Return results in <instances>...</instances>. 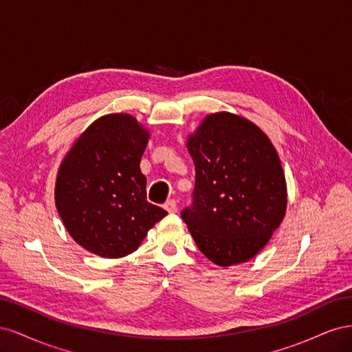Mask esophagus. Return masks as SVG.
Segmentation results:
<instances>
[{"label": "esophagus", "instance_id": "34e87169", "mask_svg": "<svg viewBox=\"0 0 352 352\" xmlns=\"http://www.w3.org/2000/svg\"><path fill=\"white\" fill-rule=\"evenodd\" d=\"M164 208L168 211V212H176L177 211V202L175 199H168L166 204H164Z\"/></svg>", "mask_w": 352, "mask_h": 352}]
</instances>
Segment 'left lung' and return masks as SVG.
Wrapping results in <instances>:
<instances>
[{"mask_svg":"<svg viewBox=\"0 0 352 352\" xmlns=\"http://www.w3.org/2000/svg\"><path fill=\"white\" fill-rule=\"evenodd\" d=\"M195 164L192 204L182 211L197 247L221 267L251 260L286 211V180L258 126L228 111L208 114L188 138Z\"/></svg>","mask_w":352,"mask_h":352,"instance_id":"8db88e82","label":"left lung"}]
</instances>
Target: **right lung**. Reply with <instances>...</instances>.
<instances>
[{
	"label": "right lung",
	"mask_w": 352,
	"mask_h": 352,
	"mask_svg": "<svg viewBox=\"0 0 352 352\" xmlns=\"http://www.w3.org/2000/svg\"><path fill=\"white\" fill-rule=\"evenodd\" d=\"M150 132L133 116H102L63 158L56 207L70 236L104 258L138 250L167 211L146 201L141 157Z\"/></svg>",
	"instance_id": "right-lung-1"
}]
</instances>
